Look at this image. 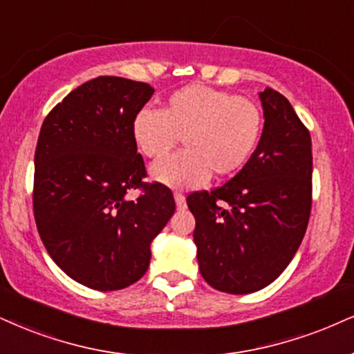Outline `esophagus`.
I'll return each instance as SVG.
<instances>
[{
  "label": "esophagus",
  "instance_id": "obj_1",
  "mask_svg": "<svg viewBox=\"0 0 354 354\" xmlns=\"http://www.w3.org/2000/svg\"><path fill=\"white\" fill-rule=\"evenodd\" d=\"M174 198H176L177 210H184V208L187 207V203H185V197H184V195H182L180 192H176V194H174Z\"/></svg>",
  "mask_w": 354,
  "mask_h": 354
}]
</instances>
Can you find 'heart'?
<instances>
[{
    "mask_svg": "<svg viewBox=\"0 0 354 354\" xmlns=\"http://www.w3.org/2000/svg\"><path fill=\"white\" fill-rule=\"evenodd\" d=\"M263 126V111L251 100L189 85L174 91L159 113L139 111L131 134L149 159L167 156L182 138L185 151L152 165L151 176L170 187H195L210 174L213 178L236 174L259 144Z\"/></svg>",
    "mask_w": 354,
    "mask_h": 354,
    "instance_id": "b5f03b06",
    "label": "heart"
}]
</instances>
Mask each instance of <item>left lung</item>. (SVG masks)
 I'll return each instance as SVG.
<instances>
[{"instance_id":"8db88e82","label":"left lung","mask_w":354,"mask_h":354,"mask_svg":"<svg viewBox=\"0 0 354 354\" xmlns=\"http://www.w3.org/2000/svg\"><path fill=\"white\" fill-rule=\"evenodd\" d=\"M264 128L225 185L187 197L198 269L213 289L251 294L281 276L302 243L312 207V139L283 95L259 91Z\"/></svg>"}]
</instances>
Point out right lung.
<instances>
[{
  "label": "right lung",
  "instance_id": "right-lung-1",
  "mask_svg": "<svg viewBox=\"0 0 354 354\" xmlns=\"http://www.w3.org/2000/svg\"><path fill=\"white\" fill-rule=\"evenodd\" d=\"M154 88L98 77L65 97L44 120L34 156V216L52 261L82 286L124 289L151 261V243L176 212L172 192L144 184L131 134ZM143 194L129 201L131 189Z\"/></svg>",
  "mask_w": 354,
  "mask_h": 354
}]
</instances>
